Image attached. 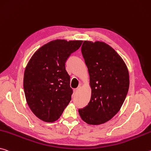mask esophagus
<instances>
[{"mask_svg": "<svg viewBox=\"0 0 151 151\" xmlns=\"http://www.w3.org/2000/svg\"><path fill=\"white\" fill-rule=\"evenodd\" d=\"M79 90H80V87H78V88H75V90H74V92H75V93H78V92L79 91Z\"/></svg>", "mask_w": 151, "mask_h": 151, "instance_id": "obj_1", "label": "esophagus"}]
</instances>
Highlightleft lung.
<instances>
[{
    "instance_id": "8db88e82",
    "label": "left lung",
    "mask_w": 151,
    "mask_h": 151,
    "mask_svg": "<svg viewBox=\"0 0 151 151\" xmlns=\"http://www.w3.org/2000/svg\"><path fill=\"white\" fill-rule=\"evenodd\" d=\"M81 52L89 73L91 97L78 113L86 123L99 125L120 109L128 91V70L122 58L106 43L84 41Z\"/></svg>"
}]
</instances>
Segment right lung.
<instances>
[{
    "instance_id": "right-lung-1",
    "label": "right lung",
    "mask_w": 151,
    "mask_h": 151,
    "mask_svg": "<svg viewBox=\"0 0 151 151\" xmlns=\"http://www.w3.org/2000/svg\"><path fill=\"white\" fill-rule=\"evenodd\" d=\"M82 43L52 41L38 49L29 61L24 73V92L29 108L42 120H57L70 101L73 91L65 63Z\"/></svg>"
}]
</instances>
